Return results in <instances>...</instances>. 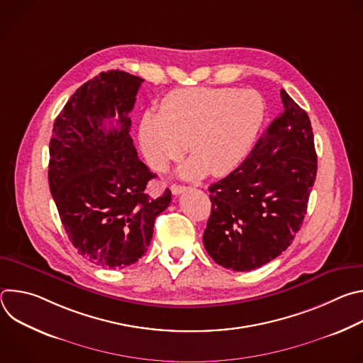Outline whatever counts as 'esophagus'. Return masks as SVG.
<instances>
[{
  "label": "esophagus",
  "instance_id": "34e87169",
  "mask_svg": "<svg viewBox=\"0 0 363 363\" xmlns=\"http://www.w3.org/2000/svg\"><path fill=\"white\" fill-rule=\"evenodd\" d=\"M186 189H188L186 186H184V185H177V184H174V185L171 186V191H172L174 195H179V194L185 192Z\"/></svg>",
  "mask_w": 363,
  "mask_h": 363
}]
</instances>
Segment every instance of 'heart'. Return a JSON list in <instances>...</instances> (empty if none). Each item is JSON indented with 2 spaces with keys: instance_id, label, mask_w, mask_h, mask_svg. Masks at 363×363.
Returning a JSON list of instances; mask_svg holds the SVG:
<instances>
[{
  "instance_id": "b5f03b06",
  "label": "heart",
  "mask_w": 363,
  "mask_h": 363,
  "mask_svg": "<svg viewBox=\"0 0 363 363\" xmlns=\"http://www.w3.org/2000/svg\"><path fill=\"white\" fill-rule=\"evenodd\" d=\"M264 115L263 97L254 90L179 89L161 100L158 113L142 116L139 143L155 171H165L179 160L186 145L191 158L179 169L181 177H224L247 158Z\"/></svg>"
}]
</instances>
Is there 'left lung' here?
I'll return each instance as SVG.
<instances>
[{
    "mask_svg": "<svg viewBox=\"0 0 363 363\" xmlns=\"http://www.w3.org/2000/svg\"><path fill=\"white\" fill-rule=\"evenodd\" d=\"M281 113L244 162L210 189L203 245L213 260L250 272L274 260L300 230L318 157L307 113L281 89Z\"/></svg>",
    "mask_w": 363,
    "mask_h": 363,
    "instance_id": "1",
    "label": "left lung"
}]
</instances>
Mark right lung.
I'll use <instances>...</instances> for the list:
<instances>
[{
    "label": "right lung",
    "mask_w": 363,
    "mask_h": 363,
    "mask_svg": "<svg viewBox=\"0 0 363 363\" xmlns=\"http://www.w3.org/2000/svg\"><path fill=\"white\" fill-rule=\"evenodd\" d=\"M143 79L101 72L80 86L57 116L50 139L48 184L63 227L89 262L123 269L145 254L171 191L150 198L157 175L138 158L130 118ZM118 113L116 125L104 121Z\"/></svg>",
    "instance_id": "right-lung-1"
}]
</instances>
